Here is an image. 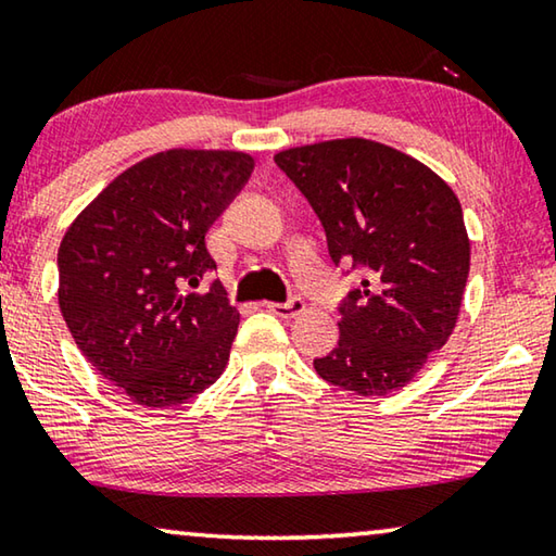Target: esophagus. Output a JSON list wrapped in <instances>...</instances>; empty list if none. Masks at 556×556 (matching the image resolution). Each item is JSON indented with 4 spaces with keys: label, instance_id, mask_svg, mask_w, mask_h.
<instances>
[{
    "label": "esophagus",
    "instance_id": "34e87169",
    "mask_svg": "<svg viewBox=\"0 0 556 556\" xmlns=\"http://www.w3.org/2000/svg\"><path fill=\"white\" fill-rule=\"evenodd\" d=\"M267 309H269L271 314L281 316V319H294V316L304 314L306 304H304L302 296H292V299H289V302H285V304H277V302H275V304H267Z\"/></svg>",
    "mask_w": 556,
    "mask_h": 556
}]
</instances>
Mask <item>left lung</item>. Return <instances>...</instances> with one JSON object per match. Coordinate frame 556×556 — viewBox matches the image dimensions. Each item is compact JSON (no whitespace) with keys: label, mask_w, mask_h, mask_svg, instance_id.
Returning <instances> with one entry per match:
<instances>
[{"label":"left lung","mask_w":556,"mask_h":556,"mask_svg":"<svg viewBox=\"0 0 556 556\" xmlns=\"http://www.w3.org/2000/svg\"><path fill=\"white\" fill-rule=\"evenodd\" d=\"M321 219L331 262L366 277L339 304V343L314 358L324 381L356 395L403 389L443 349L470 271L463 207L416 157L366 138L275 155Z\"/></svg>","instance_id":"1"}]
</instances>
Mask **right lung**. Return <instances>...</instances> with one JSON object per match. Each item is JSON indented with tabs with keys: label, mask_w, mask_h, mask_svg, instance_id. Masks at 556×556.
I'll return each instance as SVG.
<instances>
[{
	"label": "right lung",
	"mask_w": 556,
	"mask_h": 556,
	"mask_svg": "<svg viewBox=\"0 0 556 556\" xmlns=\"http://www.w3.org/2000/svg\"><path fill=\"white\" fill-rule=\"evenodd\" d=\"M240 151L155 153L105 185L59 247V306L105 381L146 408L188 403L223 376L240 324L207 271L205 235L250 180Z\"/></svg>",
	"instance_id": "1"
}]
</instances>
